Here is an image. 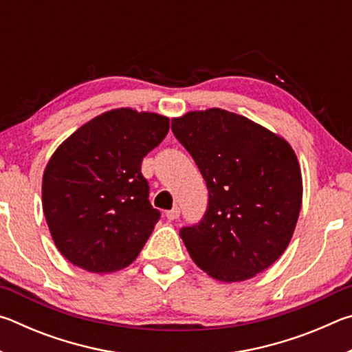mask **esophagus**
I'll list each match as a JSON object with an SVG mask.
<instances>
[{
	"label": "esophagus",
	"mask_w": 352,
	"mask_h": 352,
	"mask_svg": "<svg viewBox=\"0 0 352 352\" xmlns=\"http://www.w3.org/2000/svg\"><path fill=\"white\" fill-rule=\"evenodd\" d=\"M166 217H168V220H177L178 217H180V208H172L170 211H166Z\"/></svg>",
	"instance_id": "esophagus-1"
}]
</instances>
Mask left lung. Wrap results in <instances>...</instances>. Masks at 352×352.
Here are the masks:
<instances>
[{
	"mask_svg": "<svg viewBox=\"0 0 352 352\" xmlns=\"http://www.w3.org/2000/svg\"><path fill=\"white\" fill-rule=\"evenodd\" d=\"M172 132L210 194L204 219L180 230L190 258L222 283L269 269L287 248L301 210L294 148L269 129L222 109L174 118Z\"/></svg>",
	"mask_w": 352,
	"mask_h": 352,
	"instance_id": "left-lung-1",
	"label": "left lung"
}]
</instances>
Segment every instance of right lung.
Returning <instances> with one entry per match:
<instances>
[{
	"label": "right lung",
	"mask_w": 352,
	"mask_h": 352,
	"mask_svg": "<svg viewBox=\"0 0 352 352\" xmlns=\"http://www.w3.org/2000/svg\"><path fill=\"white\" fill-rule=\"evenodd\" d=\"M168 130L169 118L158 113L115 109L83 124L52 153L41 204L52 241L71 264L111 273L136 259L160 219L141 163Z\"/></svg>",
	"instance_id": "1"
}]
</instances>
